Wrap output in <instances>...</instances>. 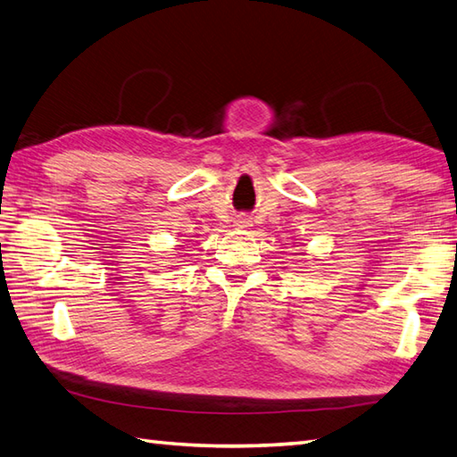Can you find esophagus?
Listing matches in <instances>:
<instances>
[{
	"instance_id": "34e87169",
	"label": "esophagus",
	"mask_w": 457,
	"mask_h": 457,
	"mask_svg": "<svg viewBox=\"0 0 457 457\" xmlns=\"http://www.w3.org/2000/svg\"><path fill=\"white\" fill-rule=\"evenodd\" d=\"M235 227H238V228H248V227H252V220H250L248 217H237Z\"/></svg>"
}]
</instances>
